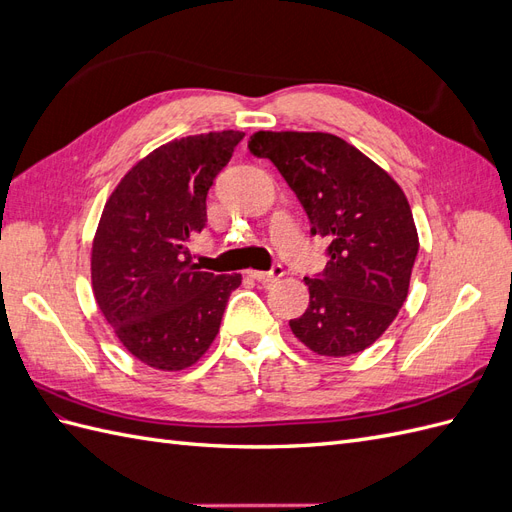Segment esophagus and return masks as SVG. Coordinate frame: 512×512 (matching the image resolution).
<instances>
[{"mask_svg": "<svg viewBox=\"0 0 512 512\" xmlns=\"http://www.w3.org/2000/svg\"><path fill=\"white\" fill-rule=\"evenodd\" d=\"M284 275L282 265H275L271 271H250V277H254L256 282H277Z\"/></svg>", "mask_w": 512, "mask_h": 512, "instance_id": "obj_1", "label": "esophagus"}]
</instances>
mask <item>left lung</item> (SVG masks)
Wrapping results in <instances>:
<instances>
[{
	"mask_svg": "<svg viewBox=\"0 0 512 512\" xmlns=\"http://www.w3.org/2000/svg\"><path fill=\"white\" fill-rule=\"evenodd\" d=\"M247 147L269 158L297 194L329 262L305 277L309 305L290 320L320 356L369 348L404 305L418 254L412 209L399 183L344 138L327 132H254Z\"/></svg>",
	"mask_w": 512,
	"mask_h": 512,
	"instance_id": "left-lung-1",
	"label": "left lung"
}]
</instances>
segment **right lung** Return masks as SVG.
<instances>
[{
  "label": "right lung",
  "mask_w": 512,
  "mask_h": 512,
  "mask_svg": "<svg viewBox=\"0 0 512 512\" xmlns=\"http://www.w3.org/2000/svg\"><path fill=\"white\" fill-rule=\"evenodd\" d=\"M243 132L170 141L138 160L108 196L91 245L102 316L138 361L192 367L213 344L241 273L200 271L190 241L207 224V192Z\"/></svg>",
  "instance_id": "obj_1"
}]
</instances>
